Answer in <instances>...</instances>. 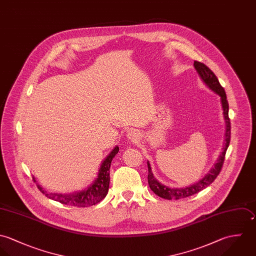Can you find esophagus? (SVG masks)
<instances>
[{
	"mask_svg": "<svg viewBox=\"0 0 256 256\" xmlns=\"http://www.w3.org/2000/svg\"><path fill=\"white\" fill-rule=\"evenodd\" d=\"M128 138L132 142H136L138 138V132L136 130H130L128 132Z\"/></svg>",
	"mask_w": 256,
	"mask_h": 256,
	"instance_id": "1",
	"label": "esophagus"
}]
</instances>
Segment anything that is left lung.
I'll return each instance as SVG.
<instances>
[{
	"label": "left lung",
	"mask_w": 256,
	"mask_h": 256,
	"mask_svg": "<svg viewBox=\"0 0 256 256\" xmlns=\"http://www.w3.org/2000/svg\"><path fill=\"white\" fill-rule=\"evenodd\" d=\"M194 67L204 84L212 91H214L216 94H218L220 97L222 114H224V122H226L224 144L222 148V152L218 158L214 167L204 175V177H203L201 180H199L197 183H195L189 187H185V188H168L167 186H164L163 184L159 183L154 176L150 162H148V185H150V189L157 196H159L163 199H167V200H179L181 198H186V197L192 196V195L202 191L210 184H212L222 170V164L224 161L226 152V150H228V148L230 146V120L228 118V102L226 100V95L224 89L220 86V84L216 76L214 74V72L208 66H206L204 63H201L199 61H194Z\"/></svg>",
	"instance_id": "obj_1"
}]
</instances>
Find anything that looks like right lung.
Here are the masks:
<instances>
[{"instance_id":"add662e5","label":"right lung","mask_w":256,"mask_h":256,"mask_svg":"<svg viewBox=\"0 0 256 256\" xmlns=\"http://www.w3.org/2000/svg\"><path fill=\"white\" fill-rule=\"evenodd\" d=\"M118 152V146H116L110 154L104 158L100 167L98 177L88 188L70 194H58V193H48L42 187L38 185V188L48 198L59 202L61 204L74 206H90L98 204L106 196L110 185V167L112 158ZM36 182V178H32Z\"/></svg>"}]
</instances>
